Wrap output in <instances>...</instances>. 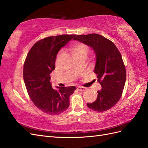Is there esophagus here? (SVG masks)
<instances>
[{
  "label": "esophagus",
  "instance_id": "esophagus-1",
  "mask_svg": "<svg viewBox=\"0 0 148 148\" xmlns=\"http://www.w3.org/2000/svg\"><path fill=\"white\" fill-rule=\"evenodd\" d=\"M77 89L79 90V91L81 92H84V90H86V88H84V87H80V86H77Z\"/></svg>",
  "mask_w": 148,
  "mask_h": 148
}]
</instances>
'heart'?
Listing matches in <instances>:
<instances>
[{"instance_id": "1", "label": "heart", "mask_w": 148, "mask_h": 148, "mask_svg": "<svg viewBox=\"0 0 148 148\" xmlns=\"http://www.w3.org/2000/svg\"><path fill=\"white\" fill-rule=\"evenodd\" d=\"M71 50L75 58L79 59L83 58H86L89 52V47L86 44L82 42H76L71 45ZM61 53L62 52L60 51L57 55V60L59 58V57L61 55Z\"/></svg>"}]
</instances>
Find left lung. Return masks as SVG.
Instances as JSON below:
<instances>
[{
    "mask_svg": "<svg viewBox=\"0 0 148 148\" xmlns=\"http://www.w3.org/2000/svg\"><path fill=\"white\" fill-rule=\"evenodd\" d=\"M74 40L91 47L96 56L94 73L102 89L97 99L88 103L89 108L97 112L114 106L122 96L126 79V71L121 53L112 41L97 34L77 35Z\"/></svg>",
    "mask_w": 148,
    "mask_h": 148,
    "instance_id": "obj_1",
    "label": "left lung"
}]
</instances>
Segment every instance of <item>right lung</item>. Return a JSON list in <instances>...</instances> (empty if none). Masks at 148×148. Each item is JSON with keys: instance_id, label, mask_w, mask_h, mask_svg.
<instances>
[{"instance_id": "add662e5", "label": "right lung", "mask_w": 148, "mask_h": 148, "mask_svg": "<svg viewBox=\"0 0 148 148\" xmlns=\"http://www.w3.org/2000/svg\"><path fill=\"white\" fill-rule=\"evenodd\" d=\"M75 34L47 37L34 44L26 57L23 76L26 89L33 103L41 111L50 115H58L69 106V97L75 86L52 87L50 74L55 69L58 51Z\"/></svg>"}]
</instances>
